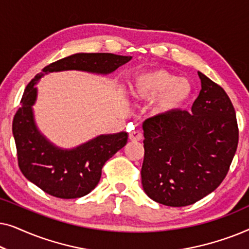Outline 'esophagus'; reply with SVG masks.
I'll list each match as a JSON object with an SVG mask.
<instances>
[{
	"label": "esophagus",
	"instance_id": "obj_1",
	"mask_svg": "<svg viewBox=\"0 0 249 249\" xmlns=\"http://www.w3.org/2000/svg\"><path fill=\"white\" fill-rule=\"evenodd\" d=\"M142 135L141 131L135 130V131H131L130 134H129V139H130L131 142H139V141H142Z\"/></svg>",
	"mask_w": 249,
	"mask_h": 249
}]
</instances>
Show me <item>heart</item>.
<instances>
[{
  "label": "heart",
  "mask_w": 249,
  "mask_h": 249,
  "mask_svg": "<svg viewBox=\"0 0 249 249\" xmlns=\"http://www.w3.org/2000/svg\"><path fill=\"white\" fill-rule=\"evenodd\" d=\"M131 96L138 101L152 102L151 114L165 118L181 110L193 96V84L187 78L165 70L139 73L129 84Z\"/></svg>",
  "instance_id": "obj_1"
}]
</instances>
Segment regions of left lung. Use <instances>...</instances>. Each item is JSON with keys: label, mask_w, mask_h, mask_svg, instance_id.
Returning <instances> with one entry per match:
<instances>
[{"label": "left lung", "mask_w": 249, "mask_h": 249, "mask_svg": "<svg viewBox=\"0 0 249 249\" xmlns=\"http://www.w3.org/2000/svg\"><path fill=\"white\" fill-rule=\"evenodd\" d=\"M198 76L202 89L190 113L179 110L142 124V188L166 206L192 205L214 192L237 151L239 131L229 96L205 74Z\"/></svg>", "instance_id": "1"}]
</instances>
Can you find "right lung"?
Masks as SVG:
<instances>
[{"label":"right lung","mask_w":249,"mask_h":249,"mask_svg":"<svg viewBox=\"0 0 249 249\" xmlns=\"http://www.w3.org/2000/svg\"><path fill=\"white\" fill-rule=\"evenodd\" d=\"M131 56L112 53H77L49 64L27 85L21 107L12 122L19 168L22 175L46 194L57 198H79L89 194L101 179L102 168L127 144L128 134L100 135L77 147L67 149L51 142L37 128L33 105L36 85L44 74L66 70L108 74L129 62Z\"/></svg>","instance_id":"1"}]
</instances>
